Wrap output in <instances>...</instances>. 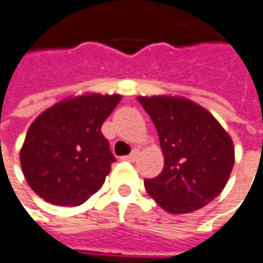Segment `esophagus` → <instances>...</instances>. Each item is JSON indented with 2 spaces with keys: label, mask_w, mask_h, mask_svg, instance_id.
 Instances as JSON below:
<instances>
[{
  "label": "esophagus",
  "mask_w": 263,
  "mask_h": 263,
  "mask_svg": "<svg viewBox=\"0 0 263 263\" xmlns=\"http://www.w3.org/2000/svg\"><path fill=\"white\" fill-rule=\"evenodd\" d=\"M138 154H139V149H133V151H132V154H128V156H124V157H122V160H124V161H135V160H136V157H138Z\"/></svg>",
  "instance_id": "esophagus-1"
}]
</instances>
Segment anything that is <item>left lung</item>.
I'll return each mask as SVG.
<instances>
[{"mask_svg":"<svg viewBox=\"0 0 263 263\" xmlns=\"http://www.w3.org/2000/svg\"><path fill=\"white\" fill-rule=\"evenodd\" d=\"M159 133L164 167L145 189L171 214L200 210L224 189L235 163L229 133L202 106L178 96L138 97Z\"/></svg>","mask_w":263,"mask_h":263,"instance_id":"left-lung-1","label":"left lung"}]
</instances>
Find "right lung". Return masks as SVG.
Here are the masks:
<instances>
[{
    "mask_svg": "<svg viewBox=\"0 0 263 263\" xmlns=\"http://www.w3.org/2000/svg\"><path fill=\"white\" fill-rule=\"evenodd\" d=\"M121 99L86 92L58 102L32 121L21 166L35 195L52 205L78 206L102 189L115 157L100 128Z\"/></svg>",
    "mask_w": 263,
    "mask_h": 263,
    "instance_id": "1",
    "label": "right lung"
}]
</instances>
